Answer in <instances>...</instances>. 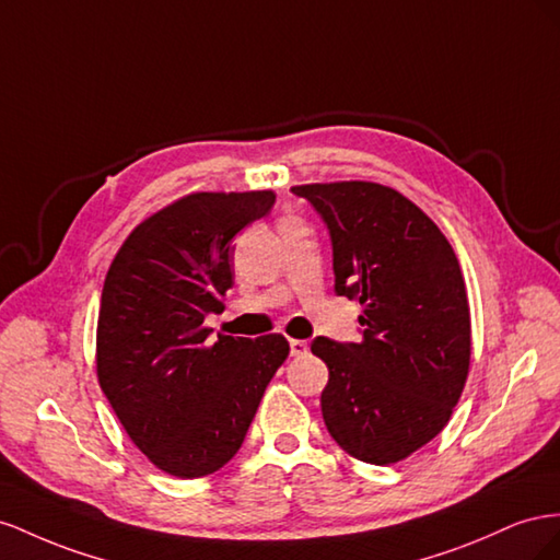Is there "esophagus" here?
<instances>
[{
  "label": "esophagus",
  "instance_id": "1",
  "mask_svg": "<svg viewBox=\"0 0 560 560\" xmlns=\"http://www.w3.org/2000/svg\"><path fill=\"white\" fill-rule=\"evenodd\" d=\"M307 349H310L307 340H291V354L293 357H305Z\"/></svg>",
  "mask_w": 560,
  "mask_h": 560
}]
</instances>
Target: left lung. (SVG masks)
Here are the masks:
<instances>
[{
    "label": "left lung",
    "mask_w": 560,
    "mask_h": 560,
    "mask_svg": "<svg viewBox=\"0 0 560 560\" xmlns=\"http://www.w3.org/2000/svg\"><path fill=\"white\" fill-rule=\"evenodd\" d=\"M291 189L328 225L335 293L363 310L361 342H312L328 365V434L351 457L394 465L448 424L469 375L471 314L457 255L436 222L387 185Z\"/></svg>",
    "instance_id": "obj_1"
}]
</instances>
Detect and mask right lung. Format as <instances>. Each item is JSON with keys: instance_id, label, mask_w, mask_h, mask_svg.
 I'll use <instances>...</instances> for the list:
<instances>
[{"instance_id": "1", "label": "right lung", "mask_w": 560, "mask_h": 560, "mask_svg": "<svg viewBox=\"0 0 560 560\" xmlns=\"http://www.w3.org/2000/svg\"><path fill=\"white\" fill-rule=\"evenodd\" d=\"M275 199L271 189L191 191L142 220L107 269L95 373L136 448L175 478L228 465L289 359L279 332L211 342L203 326L232 289L230 242Z\"/></svg>"}]
</instances>
